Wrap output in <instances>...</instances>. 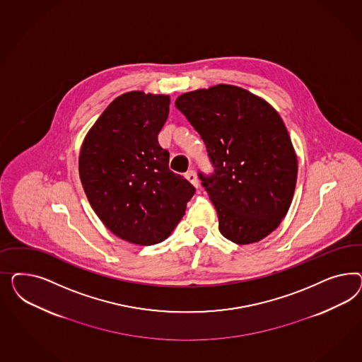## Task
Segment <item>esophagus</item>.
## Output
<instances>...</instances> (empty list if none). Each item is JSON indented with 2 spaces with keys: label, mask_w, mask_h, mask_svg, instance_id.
Instances as JSON below:
<instances>
[{
  "label": "esophagus",
  "mask_w": 362,
  "mask_h": 362,
  "mask_svg": "<svg viewBox=\"0 0 362 362\" xmlns=\"http://www.w3.org/2000/svg\"><path fill=\"white\" fill-rule=\"evenodd\" d=\"M186 179L194 187L199 186V180H197V173L194 171V170H189V171H187L186 173Z\"/></svg>",
  "instance_id": "1"
}]
</instances>
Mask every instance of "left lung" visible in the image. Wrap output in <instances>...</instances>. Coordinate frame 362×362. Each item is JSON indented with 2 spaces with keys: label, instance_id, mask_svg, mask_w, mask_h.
I'll list each match as a JSON object with an SVG mask.
<instances>
[{
  "label": "left lung",
  "instance_id": "left-lung-1",
  "mask_svg": "<svg viewBox=\"0 0 362 362\" xmlns=\"http://www.w3.org/2000/svg\"><path fill=\"white\" fill-rule=\"evenodd\" d=\"M206 144L214 173H199L221 235L251 244L274 232L295 192L297 156L279 112L244 88L218 85L175 100Z\"/></svg>",
  "mask_w": 362,
  "mask_h": 362
}]
</instances>
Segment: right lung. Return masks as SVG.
<instances>
[{
  "label": "right lung",
  "mask_w": 362,
  "mask_h": 362,
  "mask_svg": "<svg viewBox=\"0 0 362 362\" xmlns=\"http://www.w3.org/2000/svg\"><path fill=\"white\" fill-rule=\"evenodd\" d=\"M168 111V95L126 93L102 112L79 153L91 207L114 235L132 244L167 239L195 194L168 168L170 153L158 142Z\"/></svg>",
  "instance_id": "right-lung-1"
}]
</instances>
